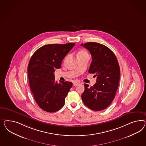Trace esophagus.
Returning <instances> with one entry per match:
<instances>
[{
	"mask_svg": "<svg viewBox=\"0 0 146 146\" xmlns=\"http://www.w3.org/2000/svg\"><path fill=\"white\" fill-rule=\"evenodd\" d=\"M80 84V82L78 81H74V82H73V85H74V86H77L78 85H79Z\"/></svg>",
	"mask_w": 146,
	"mask_h": 146,
	"instance_id": "1",
	"label": "esophagus"
}]
</instances>
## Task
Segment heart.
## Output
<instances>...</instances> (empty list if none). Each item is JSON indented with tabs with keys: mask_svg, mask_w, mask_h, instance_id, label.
Listing matches in <instances>:
<instances>
[{
	"mask_svg": "<svg viewBox=\"0 0 146 146\" xmlns=\"http://www.w3.org/2000/svg\"><path fill=\"white\" fill-rule=\"evenodd\" d=\"M88 55V54L87 51L84 50H82L79 51L78 53V57L79 56H83Z\"/></svg>",
	"mask_w": 146,
	"mask_h": 146,
	"instance_id": "obj_1",
	"label": "heart"
}]
</instances>
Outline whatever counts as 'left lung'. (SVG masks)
I'll return each instance as SVG.
<instances>
[{"label": "left lung", "instance_id": "left-lung-1", "mask_svg": "<svg viewBox=\"0 0 146 146\" xmlns=\"http://www.w3.org/2000/svg\"><path fill=\"white\" fill-rule=\"evenodd\" d=\"M81 46L90 51L92 62L88 72L97 77L93 86L84 84L82 100L92 110H104L113 102L118 88L120 68L117 59L114 53L102 44L90 42Z\"/></svg>", "mask_w": 146, "mask_h": 146}]
</instances>
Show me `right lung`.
<instances>
[{
	"label": "right lung",
	"mask_w": 146,
	"mask_h": 146,
	"mask_svg": "<svg viewBox=\"0 0 146 146\" xmlns=\"http://www.w3.org/2000/svg\"><path fill=\"white\" fill-rule=\"evenodd\" d=\"M75 43L43 46L32 56L28 66L30 87L38 105L43 110L53 113L65 104L73 83L56 82L55 68H60L63 59Z\"/></svg>",
	"instance_id": "obj_1"
}]
</instances>
